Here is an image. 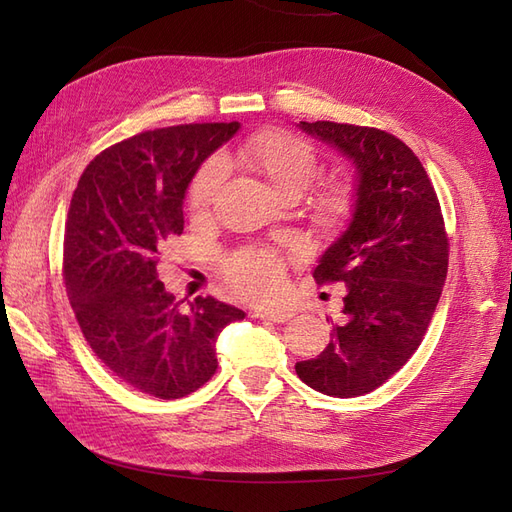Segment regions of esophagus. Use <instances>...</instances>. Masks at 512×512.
I'll return each mask as SVG.
<instances>
[{"mask_svg": "<svg viewBox=\"0 0 512 512\" xmlns=\"http://www.w3.org/2000/svg\"><path fill=\"white\" fill-rule=\"evenodd\" d=\"M254 316L260 320H271V322L282 324V322L290 320L294 314H292V309H258Z\"/></svg>", "mask_w": 512, "mask_h": 512, "instance_id": "obj_1", "label": "esophagus"}]
</instances>
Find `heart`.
Instances as JSON below:
<instances>
[{"mask_svg": "<svg viewBox=\"0 0 512 512\" xmlns=\"http://www.w3.org/2000/svg\"><path fill=\"white\" fill-rule=\"evenodd\" d=\"M243 164L265 177L273 192L284 198L301 194L318 173L316 149L303 138L286 132L254 136L239 149ZM226 160L215 156L198 170L190 190V203L196 211L207 209L226 181ZM352 211V190L346 183H333L316 200L320 222L342 224ZM226 273L235 288L252 299H273L284 284V265L269 250H243L226 262Z\"/></svg>", "mask_w": 512, "mask_h": 512, "instance_id": "obj_1", "label": "heart"}]
</instances>
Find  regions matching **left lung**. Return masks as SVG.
I'll list each match as a JSON object with an SVG mask.
<instances>
[{
  "instance_id": "obj_1",
  "label": "left lung",
  "mask_w": 512,
  "mask_h": 512,
  "mask_svg": "<svg viewBox=\"0 0 512 512\" xmlns=\"http://www.w3.org/2000/svg\"><path fill=\"white\" fill-rule=\"evenodd\" d=\"M354 166L352 215L318 258L314 280L344 282L342 320L316 359L294 365L329 397L378 389L421 346L448 269V239L436 190L397 136L333 121H299Z\"/></svg>"
}]
</instances>
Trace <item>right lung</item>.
Segmentation results:
<instances>
[{
    "instance_id": "1",
    "label": "right lung",
    "mask_w": 512,
    "mask_h": 512,
    "mask_svg": "<svg viewBox=\"0 0 512 512\" xmlns=\"http://www.w3.org/2000/svg\"><path fill=\"white\" fill-rule=\"evenodd\" d=\"M232 123L136 134L91 160L76 185L64 239L70 305L91 350L136 391L179 399L218 369L215 344L245 312L213 297L190 307L158 277L164 239L183 232V198Z\"/></svg>"
}]
</instances>
